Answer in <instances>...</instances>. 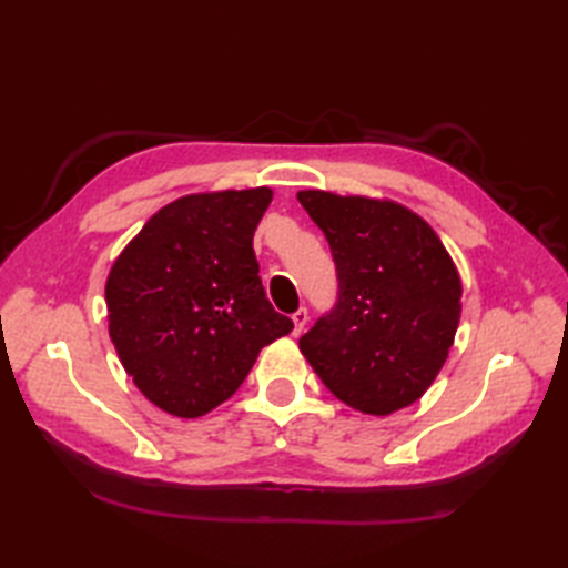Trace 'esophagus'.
Here are the masks:
<instances>
[{
  "mask_svg": "<svg viewBox=\"0 0 568 568\" xmlns=\"http://www.w3.org/2000/svg\"><path fill=\"white\" fill-rule=\"evenodd\" d=\"M307 320H310V315H307V310L305 307H300L295 315H293V324H295V336L297 334H303V329H305V324H307Z\"/></svg>",
  "mask_w": 568,
  "mask_h": 568,
  "instance_id": "34e87169",
  "label": "esophagus"
}]
</instances>
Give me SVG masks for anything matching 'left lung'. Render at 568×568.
<instances>
[{
  "mask_svg": "<svg viewBox=\"0 0 568 568\" xmlns=\"http://www.w3.org/2000/svg\"><path fill=\"white\" fill-rule=\"evenodd\" d=\"M332 246L339 300L300 352L348 407L393 415L439 376L462 317V277L437 232L393 200L300 190Z\"/></svg>",
  "mask_w": 568,
  "mask_h": 568,
  "instance_id": "8db88e82",
  "label": "left lung"
}]
</instances>
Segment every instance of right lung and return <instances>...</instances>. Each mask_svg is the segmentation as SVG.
Listing matches in <instances>:
<instances>
[{
    "label": "right lung",
    "instance_id": "1",
    "mask_svg": "<svg viewBox=\"0 0 568 568\" xmlns=\"http://www.w3.org/2000/svg\"><path fill=\"white\" fill-rule=\"evenodd\" d=\"M271 187L195 192L155 212L106 275L112 344L163 413L195 419L229 400L263 346L293 332L265 297L253 232Z\"/></svg>",
    "mask_w": 568,
    "mask_h": 568
}]
</instances>
